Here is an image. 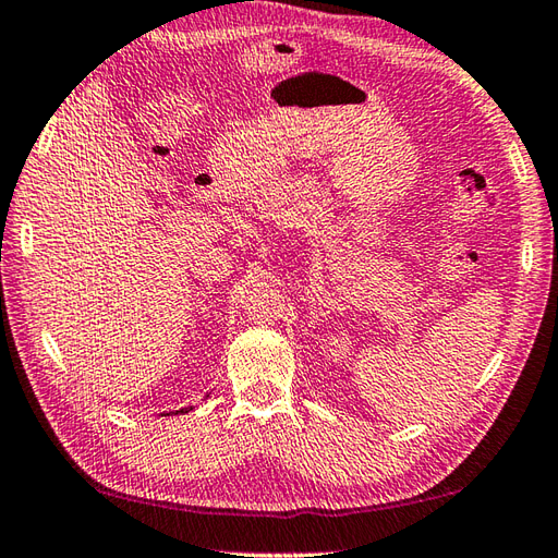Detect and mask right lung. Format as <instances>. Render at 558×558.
Instances as JSON below:
<instances>
[{"mask_svg": "<svg viewBox=\"0 0 558 558\" xmlns=\"http://www.w3.org/2000/svg\"><path fill=\"white\" fill-rule=\"evenodd\" d=\"M191 411V408H185V411H183V408H181V411H177V413H189ZM169 415V413H167Z\"/></svg>", "mask_w": 558, "mask_h": 558, "instance_id": "right-lung-1", "label": "right lung"}]
</instances>
